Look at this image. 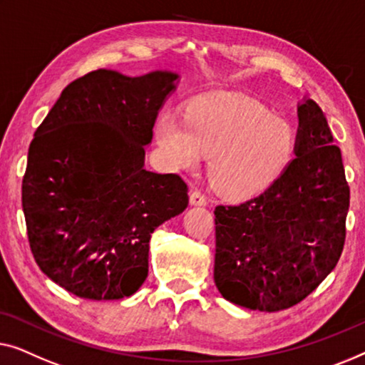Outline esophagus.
Returning <instances> with one entry per match:
<instances>
[{
  "label": "esophagus",
  "mask_w": 365,
  "mask_h": 365,
  "mask_svg": "<svg viewBox=\"0 0 365 365\" xmlns=\"http://www.w3.org/2000/svg\"><path fill=\"white\" fill-rule=\"evenodd\" d=\"M190 205H193V207H203V205H207V197L200 190H193L190 193Z\"/></svg>",
  "instance_id": "obj_1"
}]
</instances>
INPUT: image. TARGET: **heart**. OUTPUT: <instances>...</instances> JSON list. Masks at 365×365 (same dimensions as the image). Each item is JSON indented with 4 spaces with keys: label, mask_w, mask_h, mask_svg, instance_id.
Segmentation results:
<instances>
[{
    "label": "heart",
    "mask_w": 365,
    "mask_h": 365,
    "mask_svg": "<svg viewBox=\"0 0 365 365\" xmlns=\"http://www.w3.org/2000/svg\"><path fill=\"white\" fill-rule=\"evenodd\" d=\"M153 133L162 157L175 168H192L210 155V182L233 198L268 188L296 150L289 120L235 94L200 97L188 106L185 117L175 110L162 112Z\"/></svg>",
    "instance_id": "1"
}]
</instances>
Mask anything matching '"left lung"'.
<instances>
[{"instance_id":"left-lung-1","label":"left lung","mask_w":365,"mask_h":365,"mask_svg":"<svg viewBox=\"0 0 365 365\" xmlns=\"http://www.w3.org/2000/svg\"><path fill=\"white\" fill-rule=\"evenodd\" d=\"M296 157L258 197L215 208V284L264 312L297 304L336 268L351 190L341 148L314 101L297 107Z\"/></svg>"}]
</instances>
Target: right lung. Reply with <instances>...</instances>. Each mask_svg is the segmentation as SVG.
<instances>
[{
	"label": "right lung",
	"instance_id": "obj_1",
	"mask_svg": "<svg viewBox=\"0 0 365 365\" xmlns=\"http://www.w3.org/2000/svg\"><path fill=\"white\" fill-rule=\"evenodd\" d=\"M178 74L97 69L61 92L29 145L23 212L41 271L92 301L132 296L148 274V241L180 215L188 187L143 168L145 145Z\"/></svg>",
	"mask_w": 365,
	"mask_h": 365
}]
</instances>
